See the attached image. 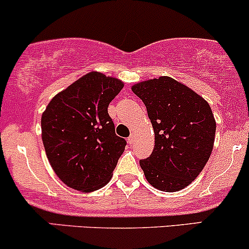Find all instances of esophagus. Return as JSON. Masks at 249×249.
<instances>
[{
  "label": "esophagus",
  "instance_id": "obj_1",
  "mask_svg": "<svg viewBox=\"0 0 249 249\" xmlns=\"http://www.w3.org/2000/svg\"><path fill=\"white\" fill-rule=\"evenodd\" d=\"M127 142H129L130 145H132L133 142H135V133H131V136L129 138H127Z\"/></svg>",
  "mask_w": 249,
  "mask_h": 249
}]
</instances>
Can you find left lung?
Listing matches in <instances>:
<instances>
[{"mask_svg":"<svg viewBox=\"0 0 249 249\" xmlns=\"http://www.w3.org/2000/svg\"><path fill=\"white\" fill-rule=\"evenodd\" d=\"M131 89L146 106L155 132L154 151L139 160L146 181L166 193L184 189L214 147L216 122L209 104L170 76L141 81Z\"/></svg>","mask_w":249,"mask_h":249,"instance_id":"8db88e82","label":"left lung"}]
</instances>
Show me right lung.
I'll use <instances>...</instances> for the list:
<instances>
[{
	"label": "right lung",
	"mask_w": 249,
	"mask_h": 249,
	"mask_svg": "<svg viewBox=\"0 0 249 249\" xmlns=\"http://www.w3.org/2000/svg\"><path fill=\"white\" fill-rule=\"evenodd\" d=\"M124 87L117 78L92 71L59 92L41 117L49 164L62 183L89 193L112 178L126 141L114 132L108 104Z\"/></svg>",
	"instance_id": "add662e5"
}]
</instances>
